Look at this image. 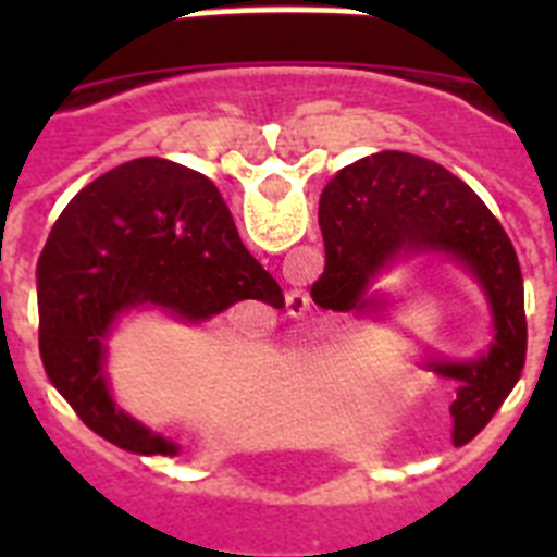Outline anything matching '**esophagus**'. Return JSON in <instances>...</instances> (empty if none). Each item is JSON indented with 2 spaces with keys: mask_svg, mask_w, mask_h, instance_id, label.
<instances>
[{
  "mask_svg": "<svg viewBox=\"0 0 557 557\" xmlns=\"http://www.w3.org/2000/svg\"><path fill=\"white\" fill-rule=\"evenodd\" d=\"M309 309V295L304 289H289L287 293V312L293 318H304Z\"/></svg>",
  "mask_w": 557,
  "mask_h": 557,
  "instance_id": "obj_1",
  "label": "esophagus"
}]
</instances>
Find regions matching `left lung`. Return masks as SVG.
Wrapping results in <instances>:
<instances>
[{
  "instance_id": "1",
  "label": "left lung",
  "mask_w": 557,
  "mask_h": 557,
  "mask_svg": "<svg viewBox=\"0 0 557 557\" xmlns=\"http://www.w3.org/2000/svg\"><path fill=\"white\" fill-rule=\"evenodd\" d=\"M326 270L314 282L337 312L373 318L387 298L379 275L416 256H437L469 275L488 307V339L474 357L426 354L421 366L455 379V432L469 441L513 391L528 351L524 287L513 243L471 186L435 161L382 150L343 166L321 195ZM313 298V287H312Z\"/></svg>"
}]
</instances>
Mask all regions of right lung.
<instances>
[{"label": "right lung", "instance_id": "add662e5", "mask_svg": "<svg viewBox=\"0 0 557 557\" xmlns=\"http://www.w3.org/2000/svg\"><path fill=\"white\" fill-rule=\"evenodd\" d=\"M245 298L284 301L218 186L159 156L127 161L83 186L49 231L38 259L44 371L100 437L136 455H178L181 444L113 398L108 343L136 312L198 326Z\"/></svg>", "mask_w": 557, "mask_h": 557}]
</instances>
